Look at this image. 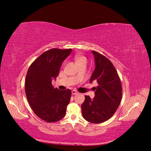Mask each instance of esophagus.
<instances>
[{"instance_id": "1", "label": "esophagus", "mask_w": 151, "mask_h": 151, "mask_svg": "<svg viewBox=\"0 0 151 151\" xmlns=\"http://www.w3.org/2000/svg\"><path fill=\"white\" fill-rule=\"evenodd\" d=\"M79 92L76 90H72V94H78Z\"/></svg>"}]
</instances>
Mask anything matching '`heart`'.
I'll use <instances>...</instances> for the list:
<instances>
[{
	"label": "heart",
	"instance_id": "1",
	"mask_svg": "<svg viewBox=\"0 0 151 151\" xmlns=\"http://www.w3.org/2000/svg\"><path fill=\"white\" fill-rule=\"evenodd\" d=\"M75 60L76 63H79L81 62H83V61H86V58L85 57L83 56H81V55H76L75 56Z\"/></svg>",
	"mask_w": 151,
	"mask_h": 151
}]
</instances>
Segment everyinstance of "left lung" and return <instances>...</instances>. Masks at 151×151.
Wrapping results in <instances>:
<instances>
[{"label": "left lung", "mask_w": 151, "mask_h": 151, "mask_svg": "<svg viewBox=\"0 0 151 151\" xmlns=\"http://www.w3.org/2000/svg\"><path fill=\"white\" fill-rule=\"evenodd\" d=\"M95 68L90 83L97 82L94 98L85 96L81 109L83 118L92 123H101L109 119L119 106L122 97V87L118 73L111 61L93 50Z\"/></svg>", "instance_id": "obj_1"}]
</instances>
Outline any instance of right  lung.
I'll return each instance as SVG.
<instances>
[{
	"instance_id": "1",
	"label": "right lung",
	"mask_w": 151,
	"mask_h": 151,
	"mask_svg": "<svg viewBox=\"0 0 151 151\" xmlns=\"http://www.w3.org/2000/svg\"><path fill=\"white\" fill-rule=\"evenodd\" d=\"M72 49L52 48L39 56L27 72L25 92L34 113L47 122H56L65 116L71 91H60L52 84L57 78L63 60Z\"/></svg>"
}]
</instances>
